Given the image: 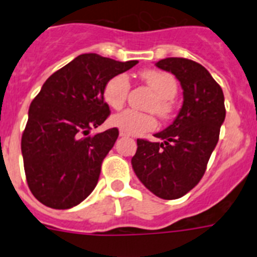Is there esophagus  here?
<instances>
[{"mask_svg": "<svg viewBox=\"0 0 257 257\" xmlns=\"http://www.w3.org/2000/svg\"><path fill=\"white\" fill-rule=\"evenodd\" d=\"M119 136H122V138H124V136H127V135L123 133V131H119Z\"/></svg>", "mask_w": 257, "mask_h": 257, "instance_id": "1", "label": "esophagus"}]
</instances>
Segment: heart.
I'll return each mask as SVG.
<instances>
[{
    "label": "heart",
    "mask_w": 257,
    "mask_h": 257,
    "mask_svg": "<svg viewBox=\"0 0 257 257\" xmlns=\"http://www.w3.org/2000/svg\"><path fill=\"white\" fill-rule=\"evenodd\" d=\"M142 79L157 95V99L152 101L149 108L158 114L167 115L171 110L170 100L174 99L178 92V83L170 73L161 70L148 69L142 72ZM130 91V82L124 74H115L106 81L103 90V97L110 108L119 109L126 101ZM112 126L117 127L128 135H142L156 128L157 119L151 113H143L126 109L110 118Z\"/></svg>",
    "instance_id": "1"
}]
</instances>
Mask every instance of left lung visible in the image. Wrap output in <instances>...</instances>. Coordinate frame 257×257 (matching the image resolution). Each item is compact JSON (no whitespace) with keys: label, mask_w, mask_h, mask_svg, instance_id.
I'll list each match as a JSON object with an SVG mask.
<instances>
[{"label":"left lung","mask_w":257,"mask_h":257,"mask_svg":"<svg viewBox=\"0 0 257 257\" xmlns=\"http://www.w3.org/2000/svg\"><path fill=\"white\" fill-rule=\"evenodd\" d=\"M183 88V105L169 127L154 134L162 143L138 139L131 160L136 176L162 199H178L196 187L219 142L225 119L224 94L207 69L184 58L157 61Z\"/></svg>","instance_id":"left-lung-1"}]
</instances>
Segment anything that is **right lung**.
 Returning <instances> with one entry per match:
<instances>
[{
  "label": "right lung",
  "instance_id": "1",
  "mask_svg": "<svg viewBox=\"0 0 257 257\" xmlns=\"http://www.w3.org/2000/svg\"><path fill=\"white\" fill-rule=\"evenodd\" d=\"M138 63L82 54L46 79L29 106L22 136L27 183L42 205L67 210L95 189L118 138L115 127L88 135L110 113L104 86Z\"/></svg>",
  "mask_w": 257,
  "mask_h": 257
}]
</instances>
